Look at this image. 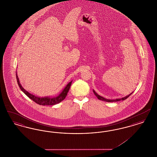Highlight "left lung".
<instances>
[{"instance_id":"8db88e82","label":"left lung","mask_w":157,"mask_h":157,"mask_svg":"<svg viewBox=\"0 0 157 157\" xmlns=\"http://www.w3.org/2000/svg\"><path fill=\"white\" fill-rule=\"evenodd\" d=\"M93 92H94V94L95 95V96L97 97L98 99L101 100V101H106V102H117V101H124V100H125V99H127L129 97V96L132 94V93H131L129 95H127V97L122 98L116 99H106V98H105L102 97H101V96L99 95L94 90H93Z\"/></svg>"}]
</instances>
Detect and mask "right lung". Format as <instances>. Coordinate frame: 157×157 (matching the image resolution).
<instances>
[{
	"label": "right lung",
	"instance_id": "add662e5",
	"mask_svg": "<svg viewBox=\"0 0 157 157\" xmlns=\"http://www.w3.org/2000/svg\"><path fill=\"white\" fill-rule=\"evenodd\" d=\"M16 79H17V84L21 90L27 97H28L32 100H33L35 102H36L37 104L40 105H53L59 104L61 101H62L67 97V92L69 90L71 85L72 84V81L71 82L68 83L67 85L66 86V87L62 91V92L58 96H57L56 97L51 98L48 97L42 98L37 97H36V96L31 94L23 88L19 82V78L17 75V72L16 73Z\"/></svg>",
	"mask_w": 157,
	"mask_h": 157
}]
</instances>
